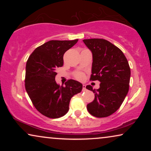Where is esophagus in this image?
Listing matches in <instances>:
<instances>
[{
  "mask_svg": "<svg viewBox=\"0 0 151 151\" xmlns=\"http://www.w3.org/2000/svg\"><path fill=\"white\" fill-rule=\"evenodd\" d=\"M86 85H85V84H83V85H82V91H86Z\"/></svg>",
  "mask_w": 151,
  "mask_h": 151,
  "instance_id": "1",
  "label": "esophagus"
}]
</instances>
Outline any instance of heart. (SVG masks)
<instances>
[{
    "label": "heart",
    "instance_id": "1",
    "mask_svg": "<svg viewBox=\"0 0 151 151\" xmlns=\"http://www.w3.org/2000/svg\"><path fill=\"white\" fill-rule=\"evenodd\" d=\"M75 77L76 78H77L78 80H81L84 78V75L83 73H82V72H77V73L75 74Z\"/></svg>",
    "mask_w": 151,
    "mask_h": 151
}]
</instances>
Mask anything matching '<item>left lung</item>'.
Listing matches in <instances>:
<instances>
[{
    "label": "left lung",
    "instance_id": "left-lung-1",
    "mask_svg": "<svg viewBox=\"0 0 151 151\" xmlns=\"http://www.w3.org/2000/svg\"><path fill=\"white\" fill-rule=\"evenodd\" d=\"M83 42L93 55L91 80L100 82V88H86L95 93L87 104L88 113L97 117L114 113L124 100L129 89L131 69L122 51L109 41L100 38L84 39Z\"/></svg>",
    "mask_w": 151,
    "mask_h": 151
}]
</instances>
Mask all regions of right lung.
I'll use <instances>...</instances> for the list:
<instances>
[{
  "mask_svg": "<svg viewBox=\"0 0 151 151\" xmlns=\"http://www.w3.org/2000/svg\"><path fill=\"white\" fill-rule=\"evenodd\" d=\"M78 40L48 41L37 47L27 61L26 91L35 108L49 118L65 115L72 97L82 89V84L76 80H68L65 86L55 80V70L63 65L64 54Z\"/></svg>",
  "mask_w": 151,
  "mask_h": 151,
  "instance_id": "add662e5",
  "label": "right lung"
}]
</instances>
